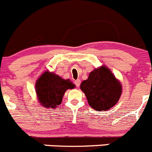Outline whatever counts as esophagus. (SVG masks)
I'll return each instance as SVG.
<instances>
[{
    "label": "esophagus",
    "mask_w": 152,
    "mask_h": 152,
    "mask_svg": "<svg viewBox=\"0 0 152 152\" xmlns=\"http://www.w3.org/2000/svg\"><path fill=\"white\" fill-rule=\"evenodd\" d=\"M75 86H77V87H79L80 85V80L77 79V80H75Z\"/></svg>",
    "instance_id": "esophagus-1"
}]
</instances>
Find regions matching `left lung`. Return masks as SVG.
<instances>
[{
	"label": "left lung",
	"instance_id": "8db88e82",
	"mask_svg": "<svg viewBox=\"0 0 152 152\" xmlns=\"http://www.w3.org/2000/svg\"><path fill=\"white\" fill-rule=\"evenodd\" d=\"M80 89L86 95L90 107L98 111L113 107L122 94V85L106 66L89 73L87 80L80 84Z\"/></svg>",
	"mask_w": 152,
	"mask_h": 152
}]
</instances>
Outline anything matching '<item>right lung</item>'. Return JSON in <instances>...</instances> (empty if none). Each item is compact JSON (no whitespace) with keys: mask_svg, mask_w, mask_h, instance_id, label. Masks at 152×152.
Instances as JSON below:
<instances>
[{"mask_svg":"<svg viewBox=\"0 0 152 152\" xmlns=\"http://www.w3.org/2000/svg\"><path fill=\"white\" fill-rule=\"evenodd\" d=\"M75 85L55 74L45 72L37 80L36 89L40 104L45 107L55 108L60 104L65 92Z\"/></svg>","mask_w":152,"mask_h":152,"instance_id":"obj_1","label":"right lung"}]
</instances>
